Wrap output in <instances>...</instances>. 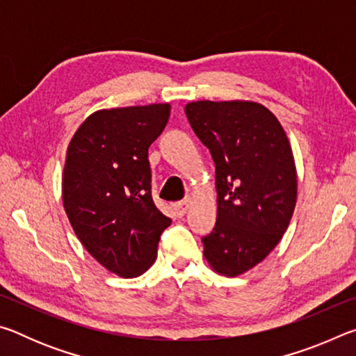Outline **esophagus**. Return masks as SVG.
I'll return each mask as SVG.
<instances>
[{
  "instance_id": "esophagus-1",
  "label": "esophagus",
  "mask_w": 356,
  "mask_h": 356,
  "mask_svg": "<svg viewBox=\"0 0 356 356\" xmlns=\"http://www.w3.org/2000/svg\"><path fill=\"white\" fill-rule=\"evenodd\" d=\"M190 206H191V197L190 196H186L185 200L174 204V210H176L179 218H182V216L186 213V210L190 209Z\"/></svg>"
}]
</instances>
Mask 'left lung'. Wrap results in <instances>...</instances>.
<instances>
[{
	"mask_svg": "<svg viewBox=\"0 0 356 356\" xmlns=\"http://www.w3.org/2000/svg\"><path fill=\"white\" fill-rule=\"evenodd\" d=\"M193 131L215 161L218 213L202 237L215 272L237 276L262 262L287 231L297 202L291 144L275 114L256 102H191Z\"/></svg>",
	"mask_w": 356,
	"mask_h": 356,
	"instance_id": "8db88e82",
	"label": "left lung"
}]
</instances>
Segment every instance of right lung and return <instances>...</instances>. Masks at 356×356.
<instances>
[{
	"label": "right lung",
	"instance_id": "add662e5",
	"mask_svg": "<svg viewBox=\"0 0 356 356\" xmlns=\"http://www.w3.org/2000/svg\"><path fill=\"white\" fill-rule=\"evenodd\" d=\"M170 110L168 104H154L95 111L67 149L65 213L89 254L122 278L154 264L161 232L171 225L154 204L147 159Z\"/></svg>",
	"mask_w": 356,
	"mask_h": 356
}]
</instances>
